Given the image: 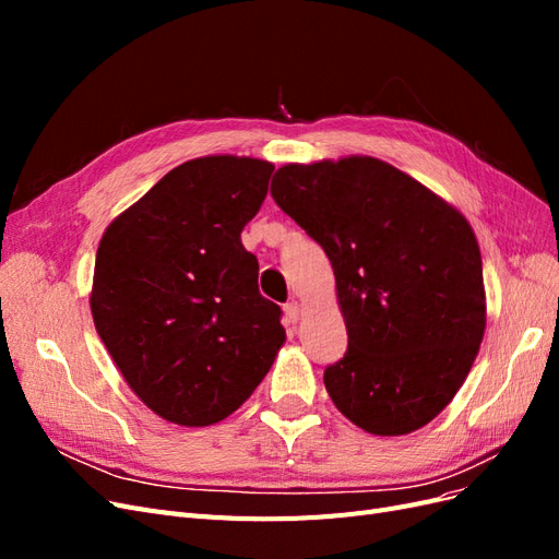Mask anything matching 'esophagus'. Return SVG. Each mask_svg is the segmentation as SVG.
Listing matches in <instances>:
<instances>
[{"label":"esophagus","instance_id":"obj_1","mask_svg":"<svg viewBox=\"0 0 559 559\" xmlns=\"http://www.w3.org/2000/svg\"><path fill=\"white\" fill-rule=\"evenodd\" d=\"M300 314H302V306L298 300L286 302V306H284V321H286V324H296Z\"/></svg>","mask_w":559,"mask_h":559}]
</instances>
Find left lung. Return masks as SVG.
Listing matches in <instances>:
<instances>
[{"label": "left lung", "instance_id": "left-lung-1", "mask_svg": "<svg viewBox=\"0 0 559 559\" xmlns=\"http://www.w3.org/2000/svg\"><path fill=\"white\" fill-rule=\"evenodd\" d=\"M277 205L333 265L345 357L324 370L335 408L376 436L421 429L460 392L487 324L466 216L373 156L282 165Z\"/></svg>", "mask_w": 559, "mask_h": 559}]
</instances>
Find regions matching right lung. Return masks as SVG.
<instances>
[{"label":"right lung","instance_id":"1","mask_svg":"<svg viewBox=\"0 0 559 559\" xmlns=\"http://www.w3.org/2000/svg\"><path fill=\"white\" fill-rule=\"evenodd\" d=\"M273 170L249 156L186 160L99 240L95 329L132 392L173 425L210 427L238 411L286 341L240 240Z\"/></svg>","mask_w":559,"mask_h":559}]
</instances>
